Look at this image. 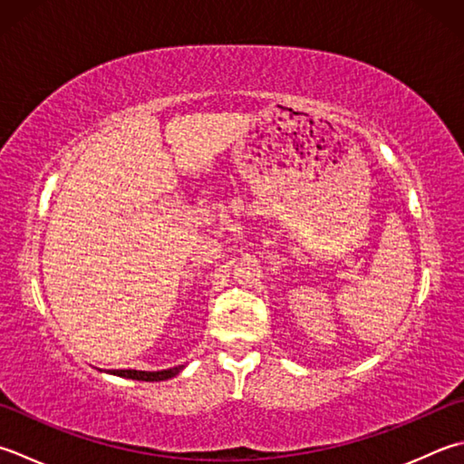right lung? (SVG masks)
Here are the masks:
<instances>
[{"label": "right lung", "instance_id": "right-lung-1", "mask_svg": "<svg viewBox=\"0 0 464 464\" xmlns=\"http://www.w3.org/2000/svg\"><path fill=\"white\" fill-rule=\"evenodd\" d=\"M185 366H175L169 370H159V372H144V370H112L111 374L121 376V378H130V380H140V382H162V380L175 378L177 374L183 372Z\"/></svg>", "mask_w": 464, "mask_h": 464}]
</instances>
